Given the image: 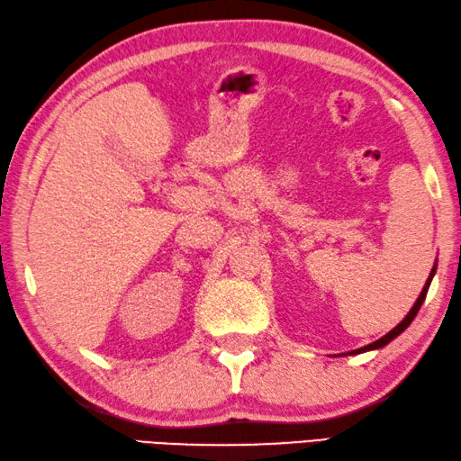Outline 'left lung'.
Segmentation results:
<instances>
[{"instance_id":"1","label":"left lung","mask_w":461,"mask_h":461,"mask_svg":"<svg viewBox=\"0 0 461 461\" xmlns=\"http://www.w3.org/2000/svg\"><path fill=\"white\" fill-rule=\"evenodd\" d=\"M434 274H437V265H434L432 267V271H430V276H428V280H426V284H424V288H422V293H420V296H418V301L413 303V307L410 309V313L405 315V320L401 321V323H397V326H394L391 332L388 334H384L382 336V339H378L375 342H372V345H367V347H361V348H357V351H353V353H366V351H374V348H382V347H386L388 342L391 340H394L397 339V336L403 332V330L410 326V323L413 321V317L418 315V311H420V307H422V303H424V298H426V293H428V286H430V282H432V277H434Z\"/></svg>"}]
</instances>
